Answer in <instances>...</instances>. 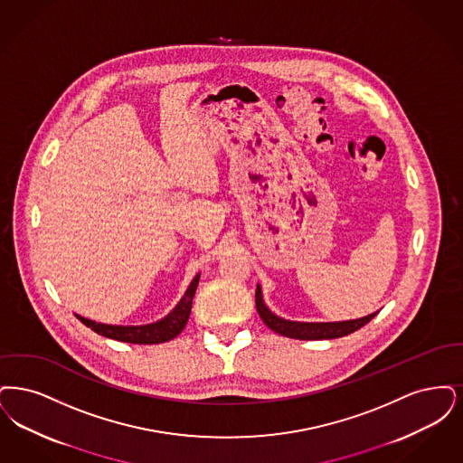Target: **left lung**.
I'll return each instance as SVG.
<instances>
[{"instance_id":"8db88e82","label":"left lung","mask_w":463,"mask_h":463,"mask_svg":"<svg viewBox=\"0 0 463 463\" xmlns=\"http://www.w3.org/2000/svg\"><path fill=\"white\" fill-rule=\"evenodd\" d=\"M256 307L261 317L262 322L268 325L273 332L290 337V339H301V341H320V339H337L349 335L362 328L363 325L370 322L373 317H377L379 311L366 315L356 320H345V322H292L277 317L262 299L261 285L256 288Z\"/></svg>"}]
</instances>
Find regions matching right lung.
<instances>
[{
	"instance_id": "add662e5",
	"label": "right lung",
	"mask_w": 463,
	"mask_h": 463,
	"mask_svg": "<svg viewBox=\"0 0 463 463\" xmlns=\"http://www.w3.org/2000/svg\"><path fill=\"white\" fill-rule=\"evenodd\" d=\"M199 279H201V273H197L195 279L188 285L184 296L176 304V307L159 322L146 323V325H107V323L88 320L80 315H76V317L86 326H90L91 330H95L97 334H100L103 337H109V339L131 342V344H161V342L171 341L176 335H180L181 330L188 322Z\"/></svg>"
}]
</instances>
